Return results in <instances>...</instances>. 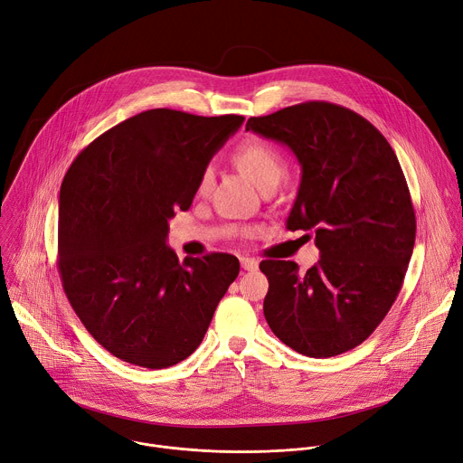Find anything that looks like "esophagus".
<instances>
[{
	"label": "esophagus",
	"instance_id": "obj_1",
	"mask_svg": "<svg viewBox=\"0 0 463 463\" xmlns=\"http://www.w3.org/2000/svg\"><path fill=\"white\" fill-rule=\"evenodd\" d=\"M240 263H241V268H243L245 271H256V269H258V261H256L254 258L241 256V258H240Z\"/></svg>",
	"mask_w": 463,
	"mask_h": 463
}]
</instances>
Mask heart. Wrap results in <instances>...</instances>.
Here are the masks:
<instances>
[{
	"label": "heart",
	"mask_w": 463,
	"mask_h": 463,
	"mask_svg": "<svg viewBox=\"0 0 463 463\" xmlns=\"http://www.w3.org/2000/svg\"><path fill=\"white\" fill-rule=\"evenodd\" d=\"M234 161L238 166L261 188L269 183H277L282 179L286 172L284 156L269 143L263 141H250L243 143L234 152ZM214 183V168L207 166L200 181H197V192L207 194Z\"/></svg>",
	"instance_id": "obj_1"
}]
</instances>
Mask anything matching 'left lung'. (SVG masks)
Here are the masks:
<instances>
[{"mask_svg":"<svg viewBox=\"0 0 463 463\" xmlns=\"http://www.w3.org/2000/svg\"><path fill=\"white\" fill-rule=\"evenodd\" d=\"M245 129L286 145L302 166L289 231H311L320 260H263V315L273 334L307 357H334L363 341L398 297L416 240L407 179L381 131L332 102H304ZM309 236V234H307Z\"/></svg>","mask_w":463,"mask_h":463,"instance_id":"8db88e82","label":"left lung"}]
</instances>
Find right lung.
<instances>
[{"label": "right lung", "mask_w": 463, "mask_h": 463, "mask_svg": "<svg viewBox=\"0 0 463 463\" xmlns=\"http://www.w3.org/2000/svg\"><path fill=\"white\" fill-rule=\"evenodd\" d=\"M241 115L148 109L97 137L70 166L58 200V269L75 313L115 357L152 370L202 345L240 273L232 254L184 258L168 222L188 211L213 156Z\"/></svg>", "instance_id": "obj_1"}]
</instances>
